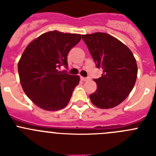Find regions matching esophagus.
Returning <instances> with one entry per match:
<instances>
[{"label":"esophagus","instance_id":"obj_1","mask_svg":"<svg viewBox=\"0 0 156 156\" xmlns=\"http://www.w3.org/2000/svg\"><path fill=\"white\" fill-rule=\"evenodd\" d=\"M80 79H81V80H83V81H87V80H89V78H87V77H83V76H81Z\"/></svg>","mask_w":156,"mask_h":156}]
</instances>
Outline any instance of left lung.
<instances>
[{
  "label": "left lung",
  "mask_w": 156,
  "mask_h": 156,
  "mask_svg": "<svg viewBox=\"0 0 156 156\" xmlns=\"http://www.w3.org/2000/svg\"><path fill=\"white\" fill-rule=\"evenodd\" d=\"M101 76L94 81L97 90L90 94L91 102L100 108H111L122 102L133 90L137 75L136 59L129 48L105 33L82 35Z\"/></svg>",
  "instance_id": "8db88e82"
}]
</instances>
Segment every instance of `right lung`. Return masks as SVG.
<instances>
[{
    "mask_svg": "<svg viewBox=\"0 0 156 156\" xmlns=\"http://www.w3.org/2000/svg\"><path fill=\"white\" fill-rule=\"evenodd\" d=\"M81 40L80 34L47 32L29 44L18 63L19 79L27 97L40 108H65L80 82L79 76L59 71L68 67L67 55Z\"/></svg>",
    "mask_w": 156,
    "mask_h": 156,
    "instance_id": "right-lung-1",
    "label": "right lung"
}]
</instances>
